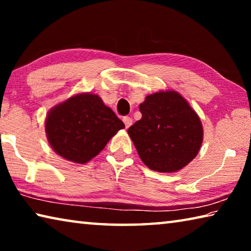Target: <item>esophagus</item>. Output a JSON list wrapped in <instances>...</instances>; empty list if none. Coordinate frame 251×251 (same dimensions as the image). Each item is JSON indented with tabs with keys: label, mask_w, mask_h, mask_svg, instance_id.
I'll return each instance as SVG.
<instances>
[{
	"label": "esophagus",
	"mask_w": 251,
	"mask_h": 251,
	"mask_svg": "<svg viewBox=\"0 0 251 251\" xmlns=\"http://www.w3.org/2000/svg\"><path fill=\"white\" fill-rule=\"evenodd\" d=\"M123 122H124L126 128H128V127L131 125V123H133V120H131L129 116H125L123 117Z\"/></svg>",
	"instance_id": "1"
}]
</instances>
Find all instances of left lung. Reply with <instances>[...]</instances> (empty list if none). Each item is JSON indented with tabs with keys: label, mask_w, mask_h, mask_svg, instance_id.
<instances>
[{
	"label": "left lung",
	"mask_w": 251,
	"mask_h": 251,
	"mask_svg": "<svg viewBox=\"0 0 251 251\" xmlns=\"http://www.w3.org/2000/svg\"><path fill=\"white\" fill-rule=\"evenodd\" d=\"M139 110L142 118L129 127L128 135L148 168L174 173L197 156L203 136L201 122L179 93L148 95Z\"/></svg>",
	"instance_id": "8db88e82"
}]
</instances>
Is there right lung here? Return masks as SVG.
Masks as SVG:
<instances>
[{
  "label": "right lung",
  "mask_w": 251,
  "mask_h": 251,
  "mask_svg": "<svg viewBox=\"0 0 251 251\" xmlns=\"http://www.w3.org/2000/svg\"><path fill=\"white\" fill-rule=\"evenodd\" d=\"M125 127L100 97L83 93L50 110L45 122L48 141L54 151L70 161L85 164L104 150Z\"/></svg>",
  "instance_id": "right-lung-1"
}]
</instances>
